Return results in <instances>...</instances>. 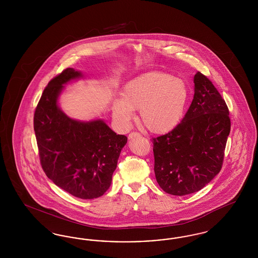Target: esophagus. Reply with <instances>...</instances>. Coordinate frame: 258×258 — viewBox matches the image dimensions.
<instances>
[{"instance_id":"1","label":"esophagus","mask_w":258,"mask_h":258,"mask_svg":"<svg viewBox=\"0 0 258 258\" xmlns=\"http://www.w3.org/2000/svg\"><path fill=\"white\" fill-rule=\"evenodd\" d=\"M135 136H140V135L138 133H131L128 135V139H133V138H135Z\"/></svg>"}]
</instances>
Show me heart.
<instances>
[{
  "label": "heart",
  "instance_id": "1",
  "mask_svg": "<svg viewBox=\"0 0 258 258\" xmlns=\"http://www.w3.org/2000/svg\"><path fill=\"white\" fill-rule=\"evenodd\" d=\"M123 98L112 105L114 119L123 126L139 110L142 124L153 134H166L184 118L189 90L183 79L161 72L141 74L124 84Z\"/></svg>",
  "mask_w": 258,
  "mask_h": 258
}]
</instances>
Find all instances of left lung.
Returning <instances> with one entry per match:
<instances>
[{"label":"left lung","instance_id":"1","mask_svg":"<svg viewBox=\"0 0 258 258\" xmlns=\"http://www.w3.org/2000/svg\"><path fill=\"white\" fill-rule=\"evenodd\" d=\"M195 96L182 122L153 138L158 184L172 196L197 192L221 171L230 133L228 107L208 78L195 75Z\"/></svg>","mask_w":258,"mask_h":258}]
</instances>
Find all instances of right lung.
Masks as SVG:
<instances>
[{"instance_id":"add662e5","label":"right lung","mask_w":258,"mask_h":258,"mask_svg":"<svg viewBox=\"0 0 258 258\" xmlns=\"http://www.w3.org/2000/svg\"><path fill=\"white\" fill-rule=\"evenodd\" d=\"M82 76L69 68L50 80L35 111L34 130L46 176L74 197L94 199L109 188L127 138L116 135L100 119L81 122L61 110L58 98L62 85Z\"/></svg>"}]
</instances>
